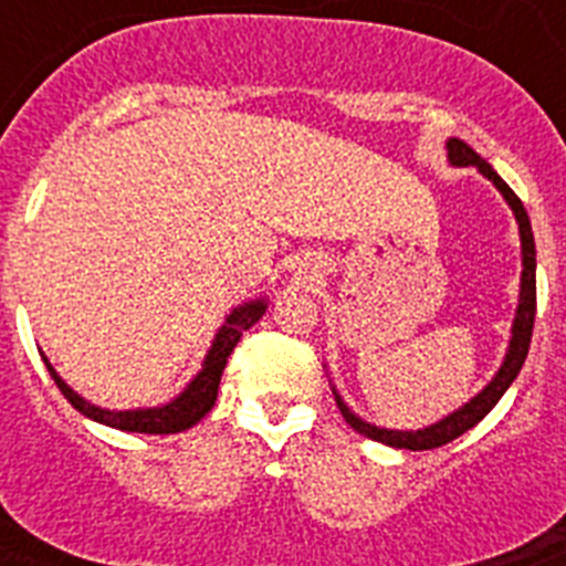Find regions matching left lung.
I'll return each mask as SVG.
<instances>
[{
  "instance_id": "8db88e82",
  "label": "left lung",
  "mask_w": 566,
  "mask_h": 566,
  "mask_svg": "<svg viewBox=\"0 0 566 566\" xmlns=\"http://www.w3.org/2000/svg\"><path fill=\"white\" fill-rule=\"evenodd\" d=\"M448 161H451L453 167H476L488 181H493V187L504 195V201L510 203V209L516 214L518 234H522V292H518L516 319H513V328H510L513 337H510L507 354H504V363L496 371V377L490 379L482 391L470 399V402H464L459 411L448 413V417L428 424L422 431H388V428H377V424L365 422V419H359L357 413L343 402L337 388H332L334 399H337L339 405V413H343L345 422L352 424L354 431L374 439V442L391 444V448H405V451H431V448H442V444L453 442V439L462 437L464 431H470L473 424L482 422V419L493 411V405H496L499 399L504 397V391L513 385L518 371H522V365L530 352V337H533V319H536V240H533V229H530V218L527 212H524V203L518 201V195L499 178L496 169L490 167L482 155L473 153L468 144L459 142V138H451V142H448Z\"/></svg>"
}]
</instances>
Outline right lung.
<instances>
[{
    "mask_svg": "<svg viewBox=\"0 0 566 566\" xmlns=\"http://www.w3.org/2000/svg\"><path fill=\"white\" fill-rule=\"evenodd\" d=\"M266 314V300H249L243 306L232 308L218 334L212 339V348H209L207 359H203V368L195 374L192 382L184 388L175 399H169L167 405H158V408H135V411H107V408H98V405H90L87 399L78 397L67 382L56 374V368L48 363L50 377L59 385V391L64 394L73 408L78 413H84L93 422L109 424V428H118V431H133V433H178L187 431L192 424L201 422L209 411H212L214 399H218V385H221V374L227 368L229 354L234 352L238 339L243 337L247 328H252L260 317Z\"/></svg>",
    "mask_w": 566,
    "mask_h": 566,
    "instance_id": "1",
    "label": "right lung"
}]
</instances>
